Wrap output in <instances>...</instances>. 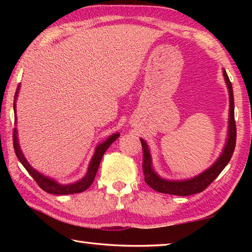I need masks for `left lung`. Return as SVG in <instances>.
Returning a JSON list of instances; mask_svg holds the SVG:
<instances>
[{
    "label": "left lung",
    "mask_w": 252,
    "mask_h": 252,
    "mask_svg": "<svg viewBox=\"0 0 252 252\" xmlns=\"http://www.w3.org/2000/svg\"><path fill=\"white\" fill-rule=\"evenodd\" d=\"M222 74L227 84L228 93H229V120H228V134L225 140L223 150L221 152L218 159L216 160L210 168L204 170L198 176L185 180H169L160 177L157 171L153 169L152 157L150 149H149L147 142L143 139L141 140L142 149H143V173L144 181L150 186L153 190L161 193H168L174 195H191L194 193H199L203 191L215 179L219 176L220 172L225 168L228 162L231 159L233 155L234 147H236V122H234V101H233V91L232 85L228 78L227 72L222 69Z\"/></svg>",
    "instance_id": "obj_1"
}]
</instances>
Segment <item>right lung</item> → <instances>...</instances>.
<instances>
[{"label":"right lung","mask_w":252,"mask_h":252,"mask_svg":"<svg viewBox=\"0 0 252 252\" xmlns=\"http://www.w3.org/2000/svg\"><path fill=\"white\" fill-rule=\"evenodd\" d=\"M20 85L18 87V90L15 92V96H14V116H15V125H16V100H18L19 96V91H20ZM120 136V133H113L110 136H108V139L104 140L103 142H101L97 144L94 149V153H93L92 159L90 160V163H89L88 167V171L85 173V176L80 179L79 181H75L73 183H69V185H62V183H59L57 180L54 179L44 176L43 173H41L37 171L36 169H34L31 164L29 163L27 158L24 157L22 150H21L20 143H19V136H18V129L14 127V133H13V144H14V150H15V155L18 157L19 161L22 163L23 167L27 169V171L30 173L34 180L36 181L37 185L41 187V189H43L46 191L48 193L51 194H73V193H80L83 192L90 187L93 181H94L95 174L97 172V169H99L100 162L102 157H103L104 152L106 151L111 144H112Z\"/></svg>","instance_id":"1"}]
</instances>
